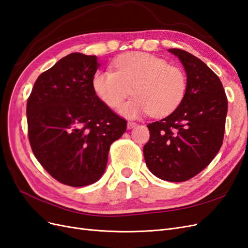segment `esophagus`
Here are the masks:
<instances>
[{"instance_id": "1", "label": "esophagus", "mask_w": 248, "mask_h": 248, "mask_svg": "<svg viewBox=\"0 0 248 248\" xmlns=\"http://www.w3.org/2000/svg\"><path fill=\"white\" fill-rule=\"evenodd\" d=\"M138 124L136 123V122H132V121H128L127 122V128L128 129H132V128H134V127H136Z\"/></svg>"}]
</instances>
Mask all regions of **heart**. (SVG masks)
Masks as SVG:
<instances>
[{"mask_svg":"<svg viewBox=\"0 0 248 248\" xmlns=\"http://www.w3.org/2000/svg\"><path fill=\"white\" fill-rule=\"evenodd\" d=\"M115 71L99 70L92 79L94 92L110 108H118L131 93L119 112L126 118L151 114L166 117L181 104L186 93L184 72L148 52H127L114 63Z\"/></svg>","mask_w":248,"mask_h":248,"instance_id":"b5f03b06","label":"heart"}]
</instances>
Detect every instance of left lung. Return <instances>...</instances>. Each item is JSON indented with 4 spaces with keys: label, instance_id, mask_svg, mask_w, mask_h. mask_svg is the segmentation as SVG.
I'll return each instance as SVG.
<instances>
[{
    "label": "left lung",
    "instance_id": "obj_1",
    "mask_svg": "<svg viewBox=\"0 0 248 248\" xmlns=\"http://www.w3.org/2000/svg\"><path fill=\"white\" fill-rule=\"evenodd\" d=\"M186 72L187 88L181 104L170 116L150 123L144 146L148 169L170 182L198 175L213 160L222 145L228 99L219 78L183 49L170 48Z\"/></svg>",
    "mask_w": 248,
    "mask_h": 248
}]
</instances>
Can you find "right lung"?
<instances>
[{"label": "right lung", "mask_w": 248, "mask_h": 248, "mask_svg": "<svg viewBox=\"0 0 248 248\" xmlns=\"http://www.w3.org/2000/svg\"><path fill=\"white\" fill-rule=\"evenodd\" d=\"M97 59L73 52L59 60L37 78L27 103L35 157L50 176L72 187L98 181L110 145L126 131L125 120L94 92Z\"/></svg>", "instance_id": "1"}]
</instances>
